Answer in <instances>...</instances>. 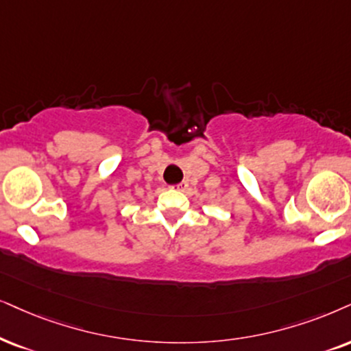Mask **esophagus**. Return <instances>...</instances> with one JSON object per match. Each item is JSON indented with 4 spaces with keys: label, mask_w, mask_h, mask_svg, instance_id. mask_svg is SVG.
<instances>
[{
    "label": "esophagus",
    "mask_w": 351,
    "mask_h": 351,
    "mask_svg": "<svg viewBox=\"0 0 351 351\" xmlns=\"http://www.w3.org/2000/svg\"><path fill=\"white\" fill-rule=\"evenodd\" d=\"M188 181H181V183H178V184H175V186H173V188H176V189H178V191H186V189H188Z\"/></svg>",
    "instance_id": "34e87169"
}]
</instances>
